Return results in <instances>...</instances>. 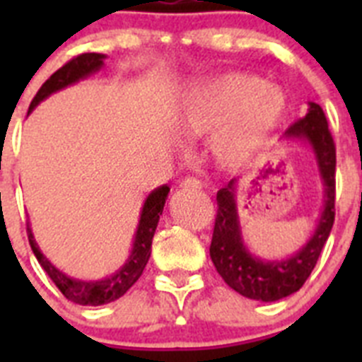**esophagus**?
<instances>
[{
    "label": "esophagus",
    "instance_id": "esophagus-1",
    "mask_svg": "<svg viewBox=\"0 0 362 362\" xmlns=\"http://www.w3.org/2000/svg\"><path fill=\"white\" fill-rule=\"evenodd\" d=\"M201 187H203V185H201L199 179L196 177H187L183 183H181V188H185V190H199Z\"/></svg>",
    "mask_w": 362,
    "mask_h": 362
}]
</instances>
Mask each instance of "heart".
<instances>
[{
  "label": "heart",
  "instance_id": "obj_1",
  "mask_svg": "<svg viewBox=\"0 0 362 362\" xmlns=\"http://www.w3.org/2000/svg\"><path fill=\"white\" fill-rule=\"evenodd\" d=\"M288 95L250 74H223L190 88L179 112V129L190 139L216 136L210 156L235 170L252 161L286 117Z\"/></svg>",
  "mask_w": 362,
  "mask_h": 362
}]
</instances>
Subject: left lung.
<instances>
[{
  "instance_id": "left-lung-1",
  "label": "left lung",
  "mask_w": 362,
  "mask_h": 362,
  "mask_svg": "<svg viewBox=\"0 0 362 362\" xmlns=\"http://www.w3.org/2000/svg\"><path fill=\"white\" fill-rule=\"evenodd\" d=\"M308 114L296 121L284 139L310 146L322 183V209L315 230L296 254L286 259H261L248 250L243 239L238 214V179L217 192V217L214 226L210 257L230 288L248 299L279 300L292 296L305 284L321 255L335 219V145L326 116L317 103H308Z\"/></svg>"
}]
</instances>
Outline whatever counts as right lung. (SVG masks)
I'll return each mask as SVG.
<instances>
[{
  "label": "right lung",
  "instance_id": "1",
  "mask_svg": "<svg viewBox=\"0 0 362 362\" xmlns=\"http://www.w3.org/2000/svg\"><path fill=\"white\" fill-rule=\"evenodd\" d=\"M105 57H107L105 54L86 52L79 54L78 57L70 59L66 65H63L62 69L56 70V72L43 83V86H41L40 90H37V94L34 95V99H32L28 112L34 110L43 99H47L50 94H54V92L63 90L66 86L81 81V79L88 78V76L95 74L98 70H101V66L105 65ZM168 192H170V188L166 187V185L158 187L156 190L150 192L148 197H146L145 203H143L141 216H139L137 230L136 233H134L132 250H130L129 259H127V263H124L119 270H116L108 277H103V279L98 281H83L74 279V277L63 274L62 270H57L49 259H47V255H43V252L40 250V246H37L36 239H34V233H32V228L27 226V235L32 252L36 255L37 263L43 267L45 272H47V276L54 281V284L59 288V292H62L69 300L83 306H99L112 303V300H116L119 299L121 296H124L127 290L141 277L143 270H145L146 263H148L150 259L152 238L153 233H156V228H158L159 216H161L163 209H165V201L166 197H168Z\"/></svg>",
  "mask_w": 362,
  "mask_h": 362
}]
</instances>
